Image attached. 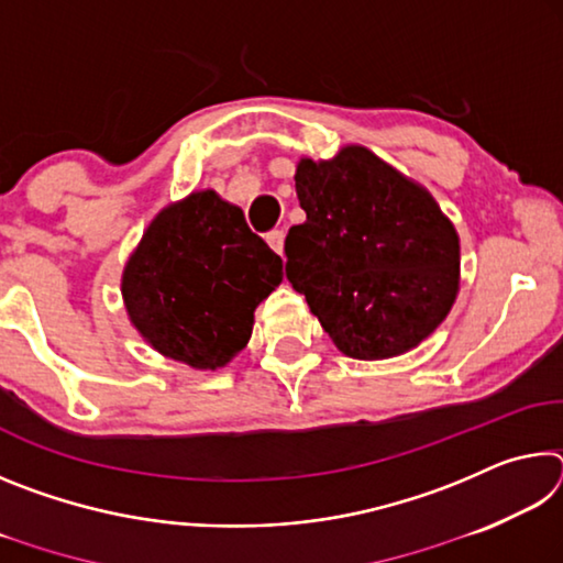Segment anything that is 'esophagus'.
<instances>
[{"label": "esophagus", "instance_id": "1", "mask_svg": "<svg viewBox=\"0 0 563 563\" xmlns=\"http://www.w3.org/2000/svg\"><path fill=\"white\" fill-rule=\"evenodd\" d=\"M265 241H268V245L273 247L275 253L283 255V247H285V233L283 231H271L268 235H265Z\"/></svg>", "mask_w": 563, "mask_h": 563}]
</instances>
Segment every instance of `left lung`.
<instances>
[{"instance_id": "obj_1", "label": "left lung", "mask_w": 563, "mask_h": 563, "mask_svg": "<svg viewBox=\"0 0 563 563\" xmlns=\"http://www.w3.org/2000/svg\"><path fill=\"white\" fill-rule=\"evenodd\" d=\"M295 190L308 221L285 238V278L332 342L355 360L419 345L460 288V238L434 198L362 146L302 158Z\"/></svg>"}]
</instances>
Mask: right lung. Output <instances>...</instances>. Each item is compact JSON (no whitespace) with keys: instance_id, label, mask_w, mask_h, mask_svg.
<instances>
[{"instance_id":"1","label":"right lung","mask_w":563,"mask_h":563,"mask_svg":"<svg viewBox=\"0 0 563 563\" xmlns=\"http://www.w3.org/2000/svg\"><path fill=\"white\" fill-rule=\"evenodd\" d=\"M283 280V261L213 190L190 194L148 225L123 271V302L161 355L216 369L251 340L253 310Z\"/></svg>"}]
</instances>
